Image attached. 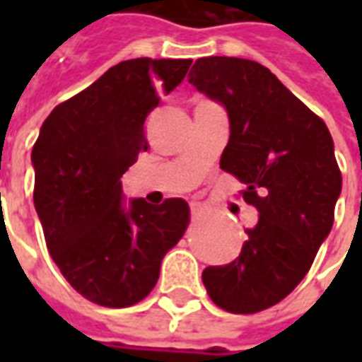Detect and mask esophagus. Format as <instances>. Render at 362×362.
<instances>
[{
    "label": "esophagus",
    "mask_w": 362,
    "mask_h": 362,
    "mask_svg": "<svg viewBox=\"0 0 362 362\" xmlns=\"http://www.w3.org/2000/svg\"><path fill=\"white\" fill-rule=\"evenodd\" d=\"M189 211H192V217H199V215L204 213V204L192 202V204H189Z\"/></svg>",
    "instance_id": "1"
}]
</instances>
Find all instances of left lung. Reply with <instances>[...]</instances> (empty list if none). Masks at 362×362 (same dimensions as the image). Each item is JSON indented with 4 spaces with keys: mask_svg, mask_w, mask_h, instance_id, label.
<instances>
[{
    "mask_svg": "<svg viewBox=\"0 0 362 362\" xmlns=\"http://www.w3.org/2000/svg\"><path fill=\"white\" fill-rule=\"evenodd\" d=\"M188 81L225 106L230 137L221 168L243 182L258 225L240 256L205 267L207 295L223 310L254 314L283 300L304 279L334 225L341 173L324 119L258 62L199 58Z\"/></svg>",
    "mask_w": 362,
    "mask_h": 362,
    "instance_id": "left-lung-1",
    "label": "left lung"
}]
</instances>
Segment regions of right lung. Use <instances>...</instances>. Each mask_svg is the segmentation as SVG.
<instances>
[{"label": "right lung", "instance_id": "obj_1", "mask_svg": "<svg viewBox=\"0 0 362 362\" xmlns=\"http://www.w3.org/2000/svg\"><path fill=\"white\" fill-rule=\"evenodd\" d=\"M192 59L119 62L90 87L58 104L33 147L35 207L67 283L108 308L139 303L157 285L160 262L184 235L189 207L129 199L122 174L149 149L145 119L173 93Z\"/></svg>", "mask_w": 362, "mask_h": 362}]
</instances>
